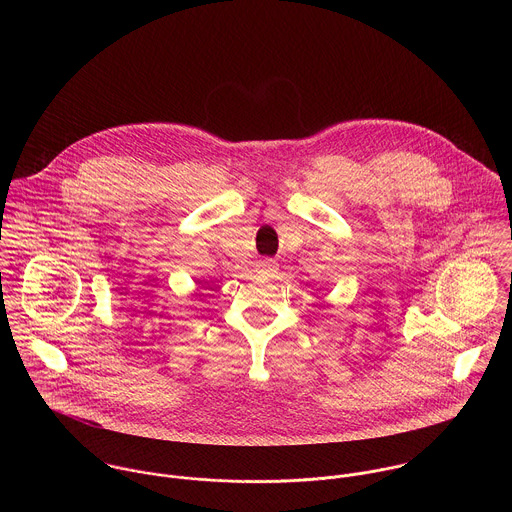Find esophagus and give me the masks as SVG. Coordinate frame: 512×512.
I'll list each match as a JSON object with an SVG mask.
<instances>
[{
	"label": "esophagus",
	"mask_w": 512,
	"mask_h": 512,
	"mask_svg": "<svg viewBox=\"0 0 512 512\" xmlns=\"http://www.w3.org/2000/svg\"><path fill=\"white\" fill-rule=\"evenodd\" d=\"M254 270H256V274H260V276H274V274L278 272V266H276L274 260H258Z\"/></svg>",
	"instance_id": "34e87169"
}]
</instances>
